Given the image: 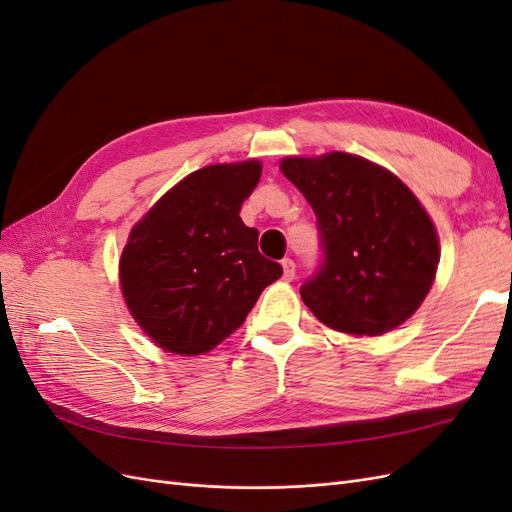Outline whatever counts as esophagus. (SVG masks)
<instances>
[{"label": "esophagus", "mask_w": 512, "mask_h": 512, "mask_svg": "<svg viewBox=\"0 0 512 512\" xmlns=\"http://www.w3.org/2000/svg\"><path fill=\"white\" fill-rule=\"evenodd\" d=\"M282 267H284V280H294V273H297V265H294L292 258H284L282 260Z\"/></svg>", "instance_id": "1"}]
</instances>
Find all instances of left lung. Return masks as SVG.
Masks as SVG:
<instances>
[{
    "mask_svg": "<svg viewBox=\"0 0 512 512\" xmlns=\"http://www.w3.org/2000/svg\"><path fill=\"white\" fill-rule=\"evenodd\" d=\"M282 173L312 205L322 258L301 297L327 327L382 335L408 320L436 277V228L393 173L350 153L286 158Z\"/></svg>",
    "mask_w": 512,
    "mask_h": 512,
    "instance_id": "1",
    "label": "left lung"
}]
</instances>
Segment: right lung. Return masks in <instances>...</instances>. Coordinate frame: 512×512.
I'll return each mask as SVG.
<instances>
[{
    "label": "right lung",
    "instance_id": "add662e5",
    "mask_svg": "<svg viewBox=\"0 0 512 512\" xmlns=\"http://www.w3.org/2000/svg\"><path fill=\"white\" fill-rule=\"evenodd\" d=\"M260 173L256 160L200 168L132 228L121 290L160 348L185 356L215 348L282 277L280 262L258 252V230L239 218Z\"/></svg>",
    "mask_w": 512,
    "mask_h": 512
}]
</instances>
